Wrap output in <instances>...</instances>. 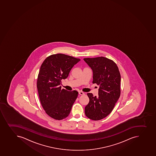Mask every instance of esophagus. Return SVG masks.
<instances>
[{
  "label": "esophagus",
  "instance_id": "obj_1",
  "mask_svg": "<svg viewBox=\"0 0 156 156\" xmlns=\"http://www.w3.org/2000/svg\"><path fill=\"white\" fill-rule=\"evenodd\" d=\"M79 94L80 95H84L85 94L84 92H82V91H79Z\"/></svg>",
  "mask_w": 156,
  "mask_h": 156
}]
</instances>
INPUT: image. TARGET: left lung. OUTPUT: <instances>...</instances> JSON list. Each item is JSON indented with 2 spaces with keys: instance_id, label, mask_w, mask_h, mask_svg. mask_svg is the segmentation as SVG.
<instances>
[{
  "instance_id": "8db88e82",
  "label": "left lung",
  "mask_w": 156,
  "mask_h": 156,
  "mask_svg": "<svg viewBox=\"0 0 156 156\" xmlns=\"http://www.w3.org/2000/svg\"><path fill=\"white\" fill-rule=\"evenodd\" d=\"M83 59L93 71L92 83L100 86L98 97L87 94L89 102L85 114L92 120H100L111 113L120 96V73L116 63L105 57Z\"/></svg>"
}]
</instances>
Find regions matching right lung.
<instances>
[{"mask_svg": "<svg viewBox=\"0 0 156 156\" xmlns=\"http://www.w3.org/2000/svg\"><path fill=\"white\" fill-rule=\"evenodd\" d=\"M80 61L65 54H55L46 58L40 67L37 81L39 97L46 114L53 119L67 117L77 98V91L62 89L61 84Z\"/></svg>", "mask_w": 156, "mask_h": 156, "instance_id": "1", "label": "right lung"}]
</instances>
